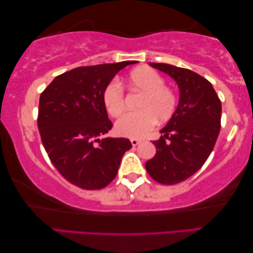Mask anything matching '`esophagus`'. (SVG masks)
Returning <instances> with one entry per match:
<instances>
[{"mask_svg": "<svg viewBox=\"0 0 253 253\" xmlns=\"http://www.w3.org/2000/svg\"><path fill=\"white\" fill-rule=\"evenodd\" d=\"M131 141V143H132V146L133 147H135V146H138V144H140L141 143V140H139V139H131L130 140Z\"/></svg>", "mask_w": 253, "mask_h": 253, "instance_id": "obj_1", "label": "esophagus"}]
</instances>
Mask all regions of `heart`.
I'll list each match as a JSON object with an SVG mask.
<instances>
[{
    "label": "heart",
    "instance_id": "1",
    "mask_svg": "<svg viewBox=\"0 0 253 253\" xmlns=\"http://www.w3.org/2000/svg\"><path fill=\"white\" fill-rule=\"evenodd\" d=\"M127 84L142 93L138 102L139 111L123 115L115 123V131L126 138H143L154 129L156 120L160 123L170 120L178 106L177 95L165 86V80L150 67H138L127 76ZM103 103L111 117L118 118L126 110V101L121 85L111 82L103 90Z\"/></svg>",
    "mask_w": 253,
    "mask_h": 253
}]
</instances>
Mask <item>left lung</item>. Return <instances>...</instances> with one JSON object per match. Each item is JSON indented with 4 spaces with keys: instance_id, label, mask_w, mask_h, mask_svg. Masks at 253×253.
I'll return each instance as SVG.
<instances>
[{
    "instance_id": "obj_1",
    "label": "left lung",
    "mask_w": 253,
    "mask_h": 253,
    "mask_svg": "<svg viewBox=\"0 0 253 253\" xmlns=\"http://www.w3.org/2000/svg\"><path fill=\"white\" fill-rule=\"evenodd\" d=\"M150 66L173 78L180 92L175 114L154 142L156 155L146 163L152 179L173 185L193 176L208 160L220 133L222 104L212 84L192 70L168 64Z\"/></svg>"
}]
</instances>
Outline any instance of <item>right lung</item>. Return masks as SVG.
<instances>
[{"label": "right lung", "instance_id": "right-lung-1", "mask_svg": "<svg viewBox=\"0 0 253 253\" xmlns=\"http://www.w3.org/2000/svg\"><path fill=\"white\" fill-rule=\"evenodd\" d=\"M135 60L74 68L55 77L40 95L38 127L49 159L69 183L83 189L106 187L118 173L126 138H103L113 124L103 90Z\"/></svg>", "mask_w": 253, "mask_h": 253}]
</instances>
